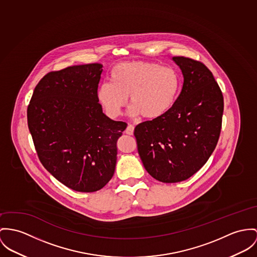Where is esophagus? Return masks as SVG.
<instances>
[{
	"label": "esophagus",
	"instance_id": "esophagus-1",
	"mask_svg": "<svg viewBox=\"0 0 257 257\" xmlns=\"http://www.w3.org/2000/svg\"><path fill=\"white\" fill-rule=\"evenodd\" d=\"M125 133L128 135H133L134 133V126L132 124H129L125 130Z\"/></svg>",
	"mask_w": 257,
	"mask_h": 257
}]
</instances>
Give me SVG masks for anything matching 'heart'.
<instances>
[{
    "instance_id": "b5f03b06",
    "label": "heart",
    "mask_w": 257,
    "mask_h": 257,
    "mask_svg": "<svg viewBox=\"0 0 257 257\" xmlns=\"http://www.w3.org/2000/svg\"><path fill=\"white\" fill-rule=\"evenodd\" d=\"M109 79L99 84L97 98L110 117L121 114L130 95L132 116L158 118L171 108L180 89L177 71L157 62H121L111 69Z\"/></svg>"
}]
</instances>
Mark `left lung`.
Here are the masks:
<instances>
[{
  "mask_svg": "<svg viewBox=\"0 0 257 257\" xmlns=\"http://www.w3.org/2000/svg\"><path fill=\"white\" fill-rule=\"evenodd\" d=\"M172 59L184 77L179 97L166 113L134 131L146 170L163 183L187 180L206 163L217 145L224 109L220 87L202 62Z\"/></svg>",
  "mask_w": 257,
  "mask_h": 257,
  "instance_id": "1",
  "label": "left lung"
}]
</instances>
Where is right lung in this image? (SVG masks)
Listing matches in <instances>:
<instances>
[{
  "label": "right lung",
  "mask_w": 257,
  "mask_h": 257,
  "mask_svg": "<svg viewBox=\"0 0 257 257\" xmlns=\"http://www.w3.org/2000/svg\"><path fill=\"white\" fill-rule=\"evenodd\" d=\"M101 72L100 63L49 72L27 108L41 163L64 186L82 193L99 191L112 178L116 143L127 127L102 112L97 98Z\"/></svg>",
  "instance_id": "add662e5"
}]
</instances>
